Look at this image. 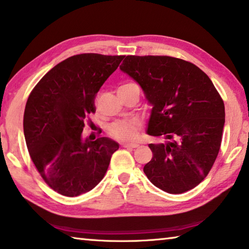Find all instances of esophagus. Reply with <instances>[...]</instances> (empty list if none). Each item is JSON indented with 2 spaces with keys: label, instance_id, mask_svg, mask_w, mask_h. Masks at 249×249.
Returning <instances> with one entry per match:
<instances>
[{
  "label": "esophagus",
  "instance_id": "1",
  "mask_svg": "<svg viewBox=\"0 0 249 249\" xmlns=\"http://www.w3.org/2000/svg\"><path fill=\"white\" fill-rule=\"evenodd\" d=\"M123 147H125V148H136V147H138V144H135V142H124L123 144Z\"/></svg>",
  "mask_w": 249,
  "mask_h": 249
}]
</instances>
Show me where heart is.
Segmentation results:
<instances>
[{"label": "heart", "instance_id": "obj_1", "mask_svg": "<svg viewBox=\"0 0 249 249\" xmlns=\"http://www.w3.org/2000/svg\"><path fill=\"white\" fill-rule=\"evenodd\" d=\"M120 88H135L140 89L138 84L135 82H126ZM138 122L136 120L130 121H117L109 127V134L119 141H133L137 135Z\"/></svg>", "mask_w": 249, "mask_h": 249}]
</instances>
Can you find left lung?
Returning a JSON list of instances; mask_svg holds the SVG:
<instances>
[{
  "label": "left lung",
  "instance_id": "obj_1",
  "mask_svg": "<svg viewBox=\"0 0 249 249\" xmlns=\"http://www.w3.org/2000/svg\"><path fill=\"white\" fill-rule=\"evenodd\" d=\"M120 69L140 84L153 108L147 134L165 142L149 144L147 178L162 191L179 195L196 187L220 151L224 102L196 65L168 56H126Z\"/></svg>",
  "mask_w": 249,
  "mask_h": 249
}]
</instances>
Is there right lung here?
I'll return each instance as SVG.
<instances>
[{
    "label": "right lung",
    "mask_w": 249,
    "mask_h": 249,
    "mask_svg": "<svg viewBox=\"0 0 249 249\" xmlns=\"http://www.w3.org/2000/svg\"><path fill=\"white\" fill-rule=\"evenodd\" d=\"M124 56L81 53L49 70L34 88L24 112L27 149L41 178L66 196H78L98 185L119 142L91 141L84 122L95 112L94 99Z\"/></svg>",
    "instance_id": "right-lung-1"
}]
</instances>
